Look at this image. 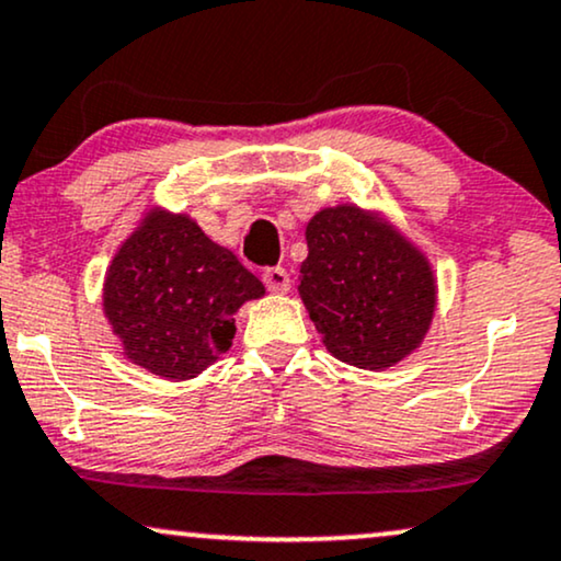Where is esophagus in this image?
Listing matches in <instances>:
<instances>
[{"label":"esophagus","mask_w":561,"mask_h":561,"mask_svg":"<svg viewBox=\"0 0 561 561\" xmlns=\"http://www.w3.org/2000/svg\"><path fill=\"white\" fill-rule=\"evenodd\" d=\"M262 280H265L267 291L273 294H288V288H291V278H288V273L283 267H267L262 273Z\"/></svg>","instance_id":"34e87169"}]
</instances>
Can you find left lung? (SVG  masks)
Returning <instances> with one entry per match:
<instances>
[{"label": "left lung", "instance_id": "1", "mask_svg": "<svg viewBox=\"0 0 561 561\" xmlns=\"http://www.w3.org/2000/svg\"><path fill=\"white\" fill-rule=\"evenodd\" d=\"M299 296L324 348L382 371L416 354L437 312L432 262L382 210L341 203L309 218Z\"/></svg>", "mask_w": 561, "mask_h": 561}]
</instances>
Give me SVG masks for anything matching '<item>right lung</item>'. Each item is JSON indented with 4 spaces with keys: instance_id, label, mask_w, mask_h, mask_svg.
Masks as SVG:
<instances>
[{
    "instance_id": "obj_1",
    "label": "right lung",
    "mask_w": 561,
    "mask_h": 561,
    "mask_svg": "<svg viewBox=\"0 0 561 561\" xmlns=\"http://www.w3.org/2000/svg\"><path fill=\"white\" fill-rule=\"evenodd\" d=\"M265 286L186 213L150 205L103 278V317L122 354L150 375L184 382L231 345L233 314Z\"/></svg>"
}]
</instances>
